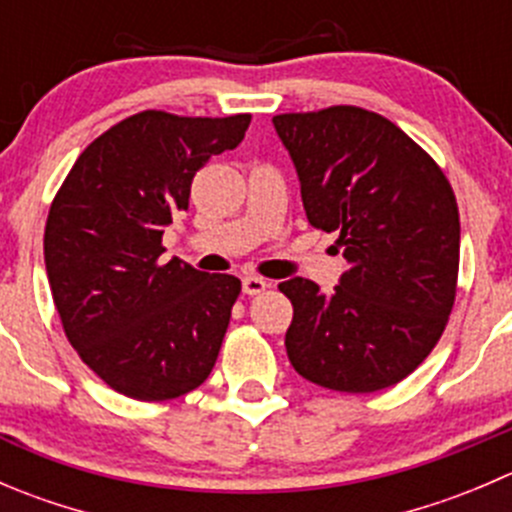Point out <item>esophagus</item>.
<instances>
[{
	"label": "esophagus",
	"mask_w": 512,
	"mask_h": 512,
	"mask_svg": "<svg viewBox=\"0 0 512 512\" xmlns=\"http://www.w3.org/2000/svg\"><path fill=\"white\" fill-rule=\"evenodd\" d=\"M270 287L267 285V280H262V277H257V275H250V277H245V280H242V292L245 294H260V292H265V289Z\"/></svg>",
	"instance_id": "1"
}]
</instances>
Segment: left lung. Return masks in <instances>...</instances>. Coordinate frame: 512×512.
<instances>
[{"mask_svg": "<svg viewBox=\"0 0 512 512\" xmlns=\"http://www.w3.org/2000/svg\"><path fill=\"white\" fill-rule=\"evenodd\" d=\"M299 175L309 225L337 232L347 272L334 292L280 285L294 317V371L371 394L399 384L441 339L458 289L461 223L451 183L396 123L359 106L272 118Z\"/></svg>", "mask_w": 512, "mask_h": 512, "instance_id": "obj_1", "label": "left lung"}]
</instances>
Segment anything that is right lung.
Masks as SVG:
<instances>
[{
  "label": "right lung",
  "mask_w": 512,
  "mask_h": 512,
  "mask_svg": "<svg viewBox=\"0 0 512 512\" xmlns=\"http://www.w3.org/2000/svg\"><path fill=\"white\" fill-rule=\"evenodd\" d=\"M250 113L141 111L91 141L51 200L44 262L66 339L113 391L170 401L218 361L240 280L163 262L195 173L240 146Z\"/></svg>",
  "instance_id": "obj_1"
}]
</instances>
